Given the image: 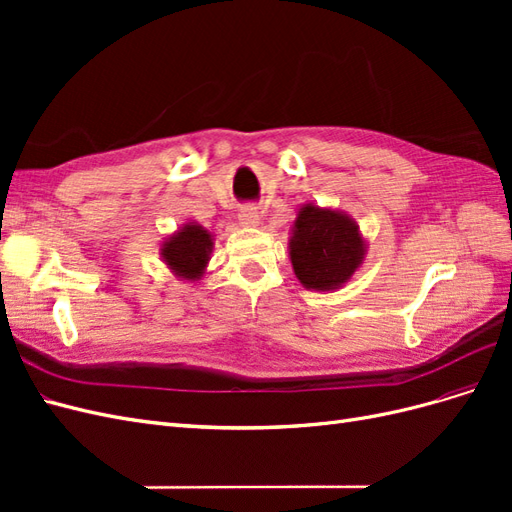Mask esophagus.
Returning <instances> with one entry per match:
<instances>
[{"instance_id":"obj_1","label":"esophagus","mask_w":512,"mask_h":512,"mask_svg":"<svg viewBox=\"0 0 512 512\" xmlns=\"http://www.w3.org/2000/svg\"><path fill=\"white\" fill-rule=\"evenodd\" d=\"M239 224L245 228H256L260 224V215L254 207H243L239 213Z\"/></svg>"}]
</instances>
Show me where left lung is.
<instances>
[{
  "label": "left lung",
  "instance_id": "left-lung-1",
  "mask_svg": "<svg viewBox=\"0 0 512 512\" xmlns=\"http://www.w3.org/2000/svg\"><path fill=\"white\" fill-rule=\"evenodd\" d=\"M367 241L346 211L303 203L290 228L288 256L303 288L335 292L363 267Z\"/></svg>",
  "mask_w": 512,
  "mask_h": 512
}]
</instances>
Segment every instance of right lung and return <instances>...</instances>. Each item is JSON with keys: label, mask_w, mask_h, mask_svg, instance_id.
Here are the masks:
<instances>
[{"label": "right lung", "mask_w": 512, "mask_h": 512, "mask_svg": "<svg viewBox=\"0 0 512 512\" xmlns=\"http://www.w3.org/2000/svg\"><path fill=\"white\" fill-rule=\"evenodd\" d=\"M213 252V235L198 222H185L160 243V258L175 277L198 282L205 275Z\"/></svg>", "instance_id": "right-lung-1"}]
</instances>
